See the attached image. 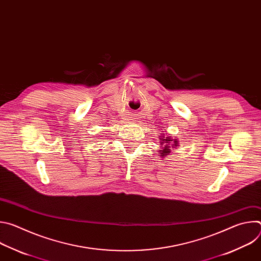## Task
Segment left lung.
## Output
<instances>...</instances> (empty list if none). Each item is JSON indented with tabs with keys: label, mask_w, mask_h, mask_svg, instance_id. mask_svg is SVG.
I'll return each instance as SVG.
<instances>
[{
	"label": "left lung",
	"mask_w": 261,
	"mask_h": 261,
	"mask_svg": "<svg viewBox=\"0 0 261 261\" xmlns=\"http://www.w3.org/2000/svg\"><path fill=\"white\" fill-rule=\"evenodd\" d=\"M160 141H161L162 146L159 150V152H160V156H162V157L170 154L171 147H176L178 145L177 140L175 138L173 139L171 137H161Z\"/></svg>",
	"instance_id": "1"
}]
</instances>
